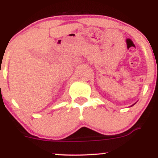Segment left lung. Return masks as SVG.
Listing matches in <instances>:
<instances>
[{"instance_id":"left-lung-1","label":"left lung","mask_w":158,"mask_h":158,"mask_svg":"<svg viewBox=\"0 0 158 158\" xmlns=\"http://www.w3.org/2000/svg\"><path fill=\"white\" fill-rule=\"evenodd\" d=\"M134 104H132V105H131V107H132V106H133V105H134Z\"/></svg>"}]
</instances>
